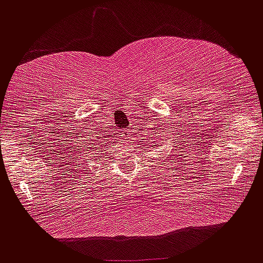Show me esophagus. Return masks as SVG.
<instances>
[{"instance_id": "obj_1", "label": "esophagus", "mask_w": 263, "mask_h": 263, "mask_svg": "<svg viewBox=\"0 0 263 263\" xmlns=\"http://www.w3.org/2000/svg\"><path fill=\"white\" fill-rule=\"evenodd\" d=\"M135 129L133 128V126H129V129H126V130H124V137L126 139H132V134H134Z\"/></svg>"}]
</instances>
